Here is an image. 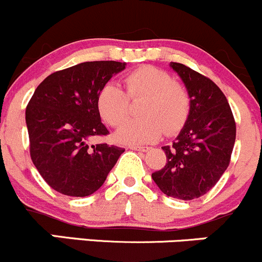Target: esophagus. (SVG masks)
I'll return each mask as SVG.
<instances>
[{
  "mask_svg": "<svg viewBox=\"0 0 262 262\" xmlns=\"http://www.w3.org/2000/svg\"><path fill=\"white\" fill-rule=\"evenodd\" d=\"M129 149L139 150V152H147V150H149V147H143V145H129Z\"/></svg>",
  "mask_w": 262,
  "mask_h": 262,
  "instance_id": "1",
  "label": "esophagus"
}]
</instances>
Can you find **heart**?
<instances>
[{"instance_id":"obj_1","label":"heart","mask_w":262,"mask_h":262,"mask_svg":"<svg viewBox=\"0 0 262 262\" xmlns=\"http://www.w3.org/2000/svg\"><path fill=\"white\" fill-rule=\"evenodd\" d=\"M125 91L114 82L104 85L96 96L99 115L110 126H119L130 114V100H143V117L126 122L117 132V139L128 144L153 143L166 133L180 132L188 119V92L173 76L154 66H140L124 78Z\"/></svg>"}]
</instances>
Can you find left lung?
I'll return each mask as SVG.
<instances>
[{
  "mask_svg": "<svg viewBox=\"0 0 262 262\" xmlns=\"http://www.w3.org/2000/svg\"><path fill=\"white\" fill-rule=\"evenodd\" d=\"M191 99L188 119L174 142L162 147L167 163L152 173L167 196L194 200L219 182L230 164L236 123L227 99L211 79L180 62H170Z\"/></svg>",
  "mask_w": 262,
  "mask_h": 262,
  "instance_id": "1",
  "label": "left lung"
}]
</instances>
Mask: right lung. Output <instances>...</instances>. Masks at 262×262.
Listing matches in <instances>:
<instances>
[{
  "mask_svg": "<svg viewBox=\"0 0 262 262\" xmlns=\"http://www.w3.org/2000/svg\"><path fill=\"white\" fill-rule=\"evenodd\" d=\"M125 62L86 61L49 75L26 106L30 156L55 191L71 197L98 191L124 148L106 143L90 147L92 137L109 130L101 123L96 96Z\"/></svg>",
  "mask_w": 262,
  "mask_h": 262,
  "instance_id": "right-lung-1",
  "label": "right lung"
}]
</instances>
